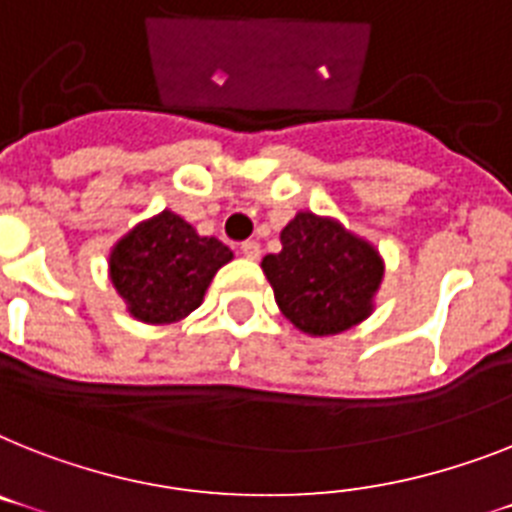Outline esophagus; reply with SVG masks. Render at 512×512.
<instances>
[{
	"instance_id": "obj_1",
	"label": "esophagus",
	"mask_w": 512,
	"mask_h": 512,
	"mask_svg": "<svg viewBox=\"0 0 512 512\" xmlns=\"http://www.w3.org/2000/svg\"><path fill=\"white\" fill-rule=\"evenodd\" d=\"M240 253H243L246 259L256 261L261 256V246L256 243V240H246V243H240Z\"/></svg>"
}]
</instances>
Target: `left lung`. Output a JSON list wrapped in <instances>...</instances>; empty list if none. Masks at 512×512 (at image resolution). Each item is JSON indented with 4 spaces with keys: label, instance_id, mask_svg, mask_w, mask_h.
I'll list each match as a JSON object with an SVG mask.
<instances>
[{
    "label": "left lung",
    "instance_id": "obj_1",
    "mask_svg": "<svg viewBox=\"0 0 512 512\" xmlns=\"http://www.w3.org/2000/svg\"><path fill=\"white\" fill-rule=\"evenodd\" d=\"M282 251L261 261L274 301L314 337L340 335L374 311L384 261L369 240L329 217L298 211L280 232Z\"/></svg>",
    "mask_w": 512,
    "mask_h": 512
}]
</instances>
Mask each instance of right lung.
Instances as JSON below:
<instances>
[{
	"instance_id": "right-lung-1",
	"label": "right lung",
	"mask_w": 512,
	"mask_h": 512,
	"mask_svg": "<svg viewBox=\"0 0 512 512\" xmlns=\"http://www.w3.org/2000/svg\"><path fill=\"white\" fill-rule=\"evenodd\" d=\"M232 261L217 238L198 235L175 211L135 225L109 253V280L143 324H175L204 301L214 274Z\"/></svg>"
}]
</instances>
